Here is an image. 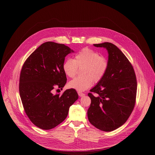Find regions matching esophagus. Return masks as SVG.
Wrapping results in <instances>:
<instances>
[{
    "label": "esophagus",
    "mask_w": 155,
    "mask_h": 155,
    "mask_svg": "<svg viewBox=\"0 0 155 155\" xmlns=\"http://www.w3.org/2000/svg\"><path fill=\"white\" fill-rule=\"evenodd\" d=\"M78 95L80 96V97H83V96H84L85 94H84V93H82V92H78Z\"/></svg>",
    "instance_id": "1"
}]
</instances>
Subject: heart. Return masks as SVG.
Segmentation results:
<instances>
[{"label": "heart", "mask_w": 155, "mask_h": 155, "mask_svg": "<svg viewBox=\"0 0 155 155\" xmlns=\"http://www.w3.org/2000/svg\"><path fill=\"white\" fill-rule=\"evenodd\" d=\"M109 67L106 57L90 48H84L74 56L73 60L68 58L63 63V70L68 77H74L78 68H82V75L69 82V87L78 92L85 91L94 84L104 78Z\"/></svg>", "instance_id": "heart-1"}]
</instances>
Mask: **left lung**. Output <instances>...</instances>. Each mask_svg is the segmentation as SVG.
Listing matches in <instances>:
<instances>
[{
	"label": "left lung",
	"mask_w": 155,
	"mask_h": 155,
	"mask_svg": "<svg viewBox=\"0 0 155 155\" xmlns=\"http://www.w3.org/2000/svg\"><path fill=\"white\" fill-rule=\"evenodd\" d=\"M94 46L107 50L109 67L104 78L88 94L91 104L87 116L96 128L109 132L123 125L134 109L136 77L131 63L116 45L106 42Z\"/></svg>",
	"instance_id": "obj_1"
}]
</instances>
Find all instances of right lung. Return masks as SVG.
Masks as SVG:
<instances>
[{
  "instance_id": "add662e5",
  "label": "right lung",
  "mask_w": 155,
  "mask_h": 155,
  "mask_svg": "<svg viewBox=\"0 0 155 155\" xmlns=\"http://www.w3.org/2000/svg\"><path fill=\"white\" fill-rule=\"evenodd\" d=\"M71 52L63 44L46 42L31 53L22 67L19 87L21 101L28 117L39 128L49 130L61 123L78 98L73 88L61 95L53 94L55 86L62 88L67 83L63 63Z\"/></svg>"
}]
</instances>
